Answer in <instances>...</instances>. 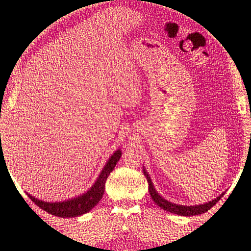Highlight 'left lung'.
Wrapping results in <instances>:
<instances>
[{"label": "left lung", "instance_id": "left-lung-1", "mask_svg": "<svg viewBox=\"0 0 251 251\" xmlns=\"http://www.w3.org/2000/svg\"><path fill=\"white\" fill-rule=\"evenodd\" d=\"M144 171V176L147 178V182H149V191H150V194L151 197H152L153 201L156 203L158 206H160L161 209L165 210V211L171 212V213H176L178 214V216H184V217H190V216H198V214H201V213H204L208 211L212 208V206L217 203V202L220 200L222 198L224 194H221L220 197H218L217 199H214V200L208 202V203H204V204H200V205H191V206H186V205H177V204H174V203H171V202L166 201L164 198H162L160 194L156 192V190L154 189V185L152 183V180H151V177L149 174L145 170Z\"/></svg>", "mask_w": 251, "mask_h": 251}]
</instances>
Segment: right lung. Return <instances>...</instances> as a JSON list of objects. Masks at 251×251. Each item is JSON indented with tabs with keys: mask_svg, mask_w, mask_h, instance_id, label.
I'll list each match as a JSON object with an SVG mask.
<instances>
[{
	"mask_svg": "<svg viewBox=\"0 0 251 251\" xmlns=\"http://www.w3.org/2000/svg\"><path fill=\"white\" fill-rule=\"evenodd\" d=\"M121 156V150H117L116 152L111 155L109 161L107 162L104 170L101 171L100 176L97 178V181L95 182V184L91 186V189L88 192L82 194L80 197L75 198L73 200L57 202V203H50V202L38 200V199L33 198L32 196H30V194L29 198L39 206V208L45 210L48 213L52 214V216H57L60 218H74L89 212L90 210L100 201L105 191V183L107 177H108L110 172H113V170L115 169V166H116Z\"/></svg>",
	"mask_w": 251,
	"mask_h": 251,
	"instance_id": "add662e5",
	"label": "right lung"
}]
</instances>
